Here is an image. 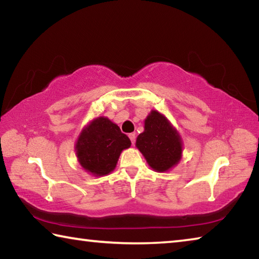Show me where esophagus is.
Segmentation results:
<instances>
[{
	"label": "esophagus",
	"instance_id": "esophagus-1",
	"mask_svg": "<svg viewBox=\"0 0 259 259\" xmlns=\"http://www.w3.org/2000/svg\"><path fill=\"white\" fill-rule=\"evenodd\" d=\"M129 138L131 140V143H133V145H135V143H136V134H130L129 135Z\"/></svg>",
	"mask_w": 259,
	"mask_h": 259
}]
</instances>
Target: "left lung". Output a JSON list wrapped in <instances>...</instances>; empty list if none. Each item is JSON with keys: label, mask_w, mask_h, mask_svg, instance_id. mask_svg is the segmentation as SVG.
<instances>
[{"label": "left lung", "mask_w": 259, "mask_h": 259, "mask_svg": "<svg viewBox=\"0 0 259 259\" xmlns=\"http://www.w3.org/2000/svg\"><path fill=\"white\" fill-rule=\"evenodd\" d=\"M136 146L156 171H166L182 156V140L165 117L152 111L145 120V130L137 137Z\"/></svg>", "instance_id": "left-lung-1"}]
</instances>
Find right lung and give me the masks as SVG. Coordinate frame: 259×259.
I'll return each mask as SVG.
<instances>
[{
	"label": "right lung",
	"instance_id": "add662e5",
	"mask_svg": "<svg viewBox=\"0 0 259 259\" xmlns=\"http://www.w3.org/2000/svg\"><path fill=\"white\" fill-rule=\"evenodd\" d=\"M131 145L129 137L107 117H98L82 131L76 143L80 164L96 176L115 168L121 152Z\"/></svg>",
	"mask_w": 259,
	"mask_h": 259
}]
</instances>
